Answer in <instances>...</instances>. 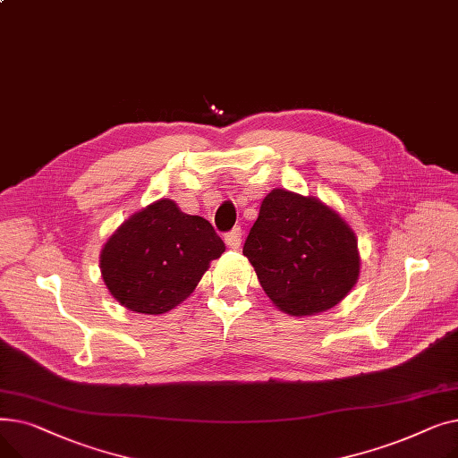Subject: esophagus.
<instances>
[{"instance_id": "1", "label": "esophagus", "mask_w": 458, "mask_h": 458, "mask_svg": "<svg viewBox=\"0 0 458 458\" xmlns=\"http://www.w3.org/2000/svg\"><path fill=\"white\" fill-rule=\"evenodd\" d=\"M242 235H243L242 228L235 226L233 230H230V232L225 235V242H226V245H228L230 249H239V247H242Z\"/></svg>"}]
</instances>
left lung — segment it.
Returning a JSON list of instances; mask_svg holds the SVG:
<instances>
[{
    "label": "left lung",
    "mask_w": 458,
    "mask_h": 458,
    "mask_svg": "<svg viewBox=\"0 0 458 458\" xmlns=\"http://www.w3.org/2000/svg\"><path fill=\"white\" fill-rule=\"evenodd\" d=\"M263 292L290 316H314L338 304L360 275L356 235L314 197L273 189L243 247Z\"/></svg>",
    "instance_id": "8db88e82"
}]
</instances>
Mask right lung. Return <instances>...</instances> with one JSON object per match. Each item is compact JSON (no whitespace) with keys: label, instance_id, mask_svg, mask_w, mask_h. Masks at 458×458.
I'll return each mask as SVG.
<instances>
[{"label":"right lung","instance_id":"obj_1","mask_svg":"<svg viewBox=\"0 0 458 458\" xmlns=\"http://www.w3.org/2000/svg\"><path fill=\"white\" fill-rule=\"evenodd\" d=\"M223 252V239L204 216L161 199L114 230L102 249L100 269L120 304L157 316L185 301Z\"/></svg>","mask_w":458,"mask_h":458}]
</instances>
